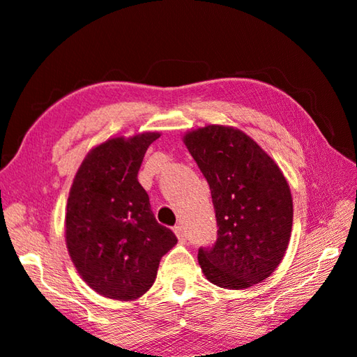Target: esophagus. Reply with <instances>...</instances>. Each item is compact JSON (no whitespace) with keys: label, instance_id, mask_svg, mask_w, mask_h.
I'll use <instances>...</instances> for the list:
<instances>
[{"label":"esophagus","instance_id":"esophagus-1","mask_svg":"<svg viewBox=\"0 0 357 357\" xmlns=\"http://www.w3.org/2000/svg\"><path fill=\"white\" fill-rule=\"evenodd\" d=\"M173 231H174V234H176V237L179 238L181 242L185 241V231H184L183 226H179V225H178V226H174Z\"/></svg>","mask_w":357,"mask_h":357}]
</instances>
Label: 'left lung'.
Instances as JSON below:
<instances>
[{
    "instance_id": "left-lung-1",
    "label": "left lung",
    "mask_w": 357,
    "mask_h": 357,
    "mask_svg": "<svg viewBox=\"0 0 357 357\" xmlns=\"http://www.w3.org/2000/svg\"><path fill=\"white\" fill-rule=\"evenodd\" d=\"M211 187L217 241L198 250L204 276L241 290L273 273L286 255L294 222L290 187L276 162L241 129L209 125L184 135Z\"/></svg>"
}]
</instances>
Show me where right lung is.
<instances>
[{"mask_svg": "<svg viewBox=\"0 0 357 357\" xmlns=\"http://www.w3.org/2000/svg\"><path fill=\"white\" fill-rule=\"evenodd\" d=\"M159 132L95 146L77 170L66 209V241L77 273L96 294L131 301L156 280L160 257L176 245L158 223L137 174Z\"/></svg>", "mask_w": 357, "mask_h": 357, "instance_id": "add662e5", "label": "right lung"}]
</instances>
